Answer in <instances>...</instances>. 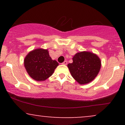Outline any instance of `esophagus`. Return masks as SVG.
I'll return each instance as SVG.
<instances>
[{
    "label": "esophagus",
    "mask_w": 125,
    "mask_h": 125,
    "mask_svg": "<svg viewBox=\"0 0 125 125\" xmlns=\"http://www.w3.org/2000/svg\"><path fill=\"white\" fill-rule=\"evenodd\" d=\"M62 64H64V65H66V64H67V62L66 61H64L62 63Z\"/></svg>",
    "instance_id": "34e87169"
}]
</instances>
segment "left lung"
<instances>
[{
  "label": "left lung",
  "instance_id": "obj_1",
  "mask_svg": "<svg viewBox=\"0 0 125 125\" xmlns=\"http://www.w3.org/2000/svg\"><path fill=\"white\" fill-rule=\"evenodd\" d=\"M73 62L67 64L72 76L81 84L91 82L95 79L101 67V61L97 54L87 51L77 53Z\"/></svg>",
  "mask_w": 125,
  "mask_h": 125
}]
</instances>
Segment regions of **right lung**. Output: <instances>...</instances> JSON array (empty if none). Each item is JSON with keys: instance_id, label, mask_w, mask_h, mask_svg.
<instances>
[{"instance_id": "1", "label": "right lung", "mask_w": 125, "mask_h": 125, "mask_svg": "<svg viewBox=\"0 0 125 125\" xmlns=\"http://www.w3.org/2000/svg\"><path fill=\"white\" fill-rule=\"evenodd\" d=\"M59 65L52 59L48 49L38 48L29 52L24 59V66L29 75L36 81H44L51 76Z\"/></svg>"}]
</instances>
